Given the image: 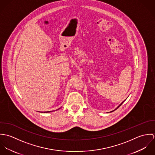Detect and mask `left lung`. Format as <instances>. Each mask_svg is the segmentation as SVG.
Returning a JSON list of instances; mask_svg holds the SVG:
<instances>
[{
    "label": "left lung",
    "mask_w": 155,
    "mask_h": 155,
    "mask_svg": "<svg viewBox=\"0 0 155 155\" xmlns=\"http://www.w3.org/2000/svg\"><path fill=\"white\" fill-rule=\"evenodd\" d=\"M124 101H123V102H122V103H121V104H120V105H119V106H118L117 108H116V109H114V110L113 111L116 110L117 109H118V108H119V107H120V106L122 104V103H124Z\"/></svg>",
    "instance_id": "left-lung-1"
}]
</instances>
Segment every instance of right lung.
<instances>
[{
	"instance_id": "1",
	"label": "right lung",
	"mask_w": 155,
	"mask_h": 155,
	"mask_svg": "<svg viewBox=\"0 0 155 155\" xmlns=\"http://www.w3.org/2000/svg\"><path fill=\"white\" fill-rule=\"evenodd\" d=\"M51 111H44V113H49V112H51Z\"/></svg>"
}]
</instances>
